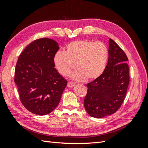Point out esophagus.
Returning <instances> with one entry per match:
<instances>
[{
    "mask_svg": "<svg viewBox=\"0 0 148 148\" xmlns=\"http://www.w3.org/2000/svg\"><path fill=\"white\" fill-rule=\"evenodd\" d=\"M74 85H75V83L72 82H69L67 84V86L69 88H72Z\"/></svg>",
    "mask_w": 148,
    "mask_h": 148,
    "instance_id": "obj_1",
    "label": "esophagus"
}]
</instances>
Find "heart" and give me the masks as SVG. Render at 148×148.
I'll list each match as a JSON object with an SVG mask.
<instances>
[{"label": "heart", "instance_id": "1", "mask_svg": "<svg viewBox=\"0 0 148 148\" xmlns=\"http://www.w3.org/2000/svg\"><path fill=\"white\" fill-rule=\"evenodd\" d=\"M109 56L108 49L101 42L88 40H75L67 45L64 52L54 56L55 68L62 76L71 74L74 64L78 69L72 75L75 81L97 79L104 71Z\"/></svg>", "mask_w": 148, "mask_h": 148}]
</instances>
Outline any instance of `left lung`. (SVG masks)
Returning a JSON list of instances; mask_svg holds the SVG:
<instances>
[{
	"label": "left lung",
	"mask_w": 148,
	"mask_h": 148,
	"mask_svg": "<svg viewBox=\"0 0 148 148\" xmlns=\"http://www.w3.org/2000/svg\"><path fill=\"white\" fill-rule=\"evenodd\" d=\"M109 58L104 71L86 84L84 106L88 114L100 118L114 114L126 97L130 81L127 56L114 40H109Z\"/></svg>",
	"instance_id": "8db88e82"
}]
</instances>
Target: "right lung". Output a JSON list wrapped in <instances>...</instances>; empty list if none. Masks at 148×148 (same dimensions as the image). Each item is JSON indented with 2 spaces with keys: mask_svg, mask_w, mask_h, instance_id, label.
Instances as JSON below:
<instances>
[{
  "mask_svg": "<svg viewBox=\"0 0 148 148\" xmlns=\"http://www.w3.org/2000/svg\"><path fill=\"white\" fill-rule=\"evenodd\" d=\"M59 47L55 40L41 38L30 43L19 56L14 71L20 100L31 112L46 115L60 102L67 81L55 68Z\"/></svg>",
  "mask_w": 148,
  "mask_h": 148,
  "instance_id": "add662e5",
  "label": "right lung"
}]
</instances>
